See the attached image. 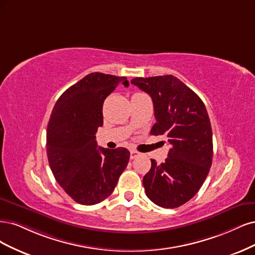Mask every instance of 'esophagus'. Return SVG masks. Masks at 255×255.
I'll list each match as a JSON object with an SVG mask.
<instances>
[{"label":"esophagus","mask_w":255,"mask_h":255,"mask_svg":"<svg viewBox=\"0 0 255 255\" xmlns=\"http://www.w3.org/2000/svg\"><path fill=\"white\" fill-rule=\"evenodd\" d=\"M141 155V152H138L136 150H131L130 151V159H135L137 157H139Z\"/></svg>","instance_id":"obj_1"}]
</instances>
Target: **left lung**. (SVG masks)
Segmentation results:
<instances>
[{
    "instance_id": "8db88e82",
    "label": "left lung",
    "mask_w": 255,
    "mask_h": 255,
    "mask_svg": "<svg viewBox=\"0 0 255 255\" xmlns=\"http://www.w3.org/2000/svg\"><path fill=\"white\" fill-rule=\"evenodd\" d=\"M131 84L151 97L155 122L152 135H166L170 149L160 165L151 159L143 178L147 197L159 207L175 209L197 194L213 160L209 114L193 90L172 75L135 77Z\"/></svg>"
}]
</instances>
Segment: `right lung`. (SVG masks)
<instances>
[{"label":"right lung","instance_id":"add662e5","mask_svg":"<svg viewBox=\"0 0 255 255\" xmlns=\"http://www.w3.org/2000/svg\"><path fill=\"white\" fill-rule=\"evenodd\" d=\"M126 77L91 73L70 87L56 102L46 131V152L56 181L77 203L92 205L109 197L127 167L124 147H97L103 105Z\"/></svg>","mask_w":255,"mask_h":255}]
</instances>
